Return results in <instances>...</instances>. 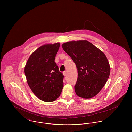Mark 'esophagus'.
<instances>
[{
    "label": "esophagus",
    "instance_id": "obj_1",
    "mask_svg": "<svg viewBox=\"0 0 132 132\" xmlns=\"http://www.w3.org/2000/svg\"><path fill=\"white\" fill-rule=\"evenodd\" d=\"M63 74L64 76H67V74H68V73H67V71H65V72H64L63 73Z\"/></svg>",
    "mask_w": 132,
    "mask_h": 132
}]
</instances>
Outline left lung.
<instances>
[{
    "mask_svg": "<svg viewBox=\"0 0 132 132\" xmlns=\"http://www.w3.org/2000/svg\"><path fill=\"white\" fill-rule=\"evenodd\" d=\"M62 47L77 69L76 94L83 98L93 97L101 90L110 75V67L106 55L86 40L68 42Z\"/></svg>",
    "mask_w": 132,
    "mask_h": 132,
    "instance_id": "obj_1",
    "label": "left lung"
}]
</instances>
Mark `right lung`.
<instances>
[{
	"instance_id": "obj_1",
	"label": "right lung",
	"mask_w": 132,
	"mask_h": 132,
	"mask_svg": "<svg viewBox=\"0 0 132 132\" xmlns=\"http://www.w3.org/2000/svg\"><path fill=\"white\" fill-rule=\"evenodd\" d=\"M60 43L44 45L29 57L24 69L27 83L40 100L51 102L60 96L64 76L54 61Z\"/></svg>"
}]
</instances>
